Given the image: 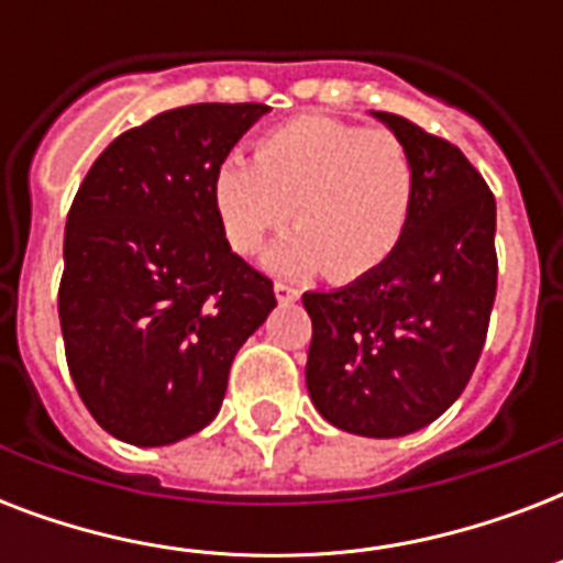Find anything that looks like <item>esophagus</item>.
<instances>
[{
  "label": "esophagus",
  "mask_w": 563,
  "mask_h": 563,
  "mask_svg": "<svg viewBox=\"0 0 563 563\" xmlns=\"http://www.w3.org/2000/svg\"><path fill=\"white\" fill-rule=\"evenodd\" d=\"M274 295H277V300H280V303H291V300L300 298V291L295 289L291 283H286V280L274 283Z\"/></svg>",
  "instance_id": "esophagus-1"
}]
</instances>
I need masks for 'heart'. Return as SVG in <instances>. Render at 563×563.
<instances>
[{
  "mask_svg": "<svg viewBox=\"0 0 563 563\" xmlns=\"http://www.w3.org/2000/svg\"><path fill=\"white\" fill-rule=\"evenodd\" d=\"M415 180L409 145L391 131L300 117L265 131L254 163H221L210 192L233 251L254 254L295 210L300 230L277 242L265 263L283 274L327 268L339 280H353L400 245Z\"/></svg>",
  "mask_w": 563,
  "mask_h": 563,
  "instance_id": "heart-1",
  "label": "heart"
}]
</instances>
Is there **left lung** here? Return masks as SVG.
Returning <instances> with one entry per match:
<instances>
[{
	"label": "left lung",
	"mask_w": 563,
	"mask_h": 563,
	"mask_svg": "<svg viewBox=\"0 0 563 563\" xmlns=\"http://www.w3.org/2000/svg\"><path fill=\"white\" fill-rule=\"evenodd\" d=\"M374 117L409 145L415 203L383 265L303 295L307 388L333 427L400 438L441 418L479 362L497 298V201L453 143L397 113Z\"/></svg>",
	"instance_id": "8db88e82"
}]
</instances>
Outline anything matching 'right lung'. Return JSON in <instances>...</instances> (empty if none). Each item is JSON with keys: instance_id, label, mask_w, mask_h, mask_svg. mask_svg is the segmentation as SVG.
<instances>
[{"instance_id": "1", "label": "right lung", "mask_w": 563, "mask_h": 563, "mask_svg": "<svg viewBox=\"0 0 563 563\" xmlns=\"http://www.w3.org/2000/svg\"><path fill=\"white\" fill-rule=\"evenodd\" d=\"M265 104H187L99 154L64 233L57 316L66 365L101 429L175 444L221 409L233 356L277 307L230 251L212 175Z\"/></svg>"}]
</instances>
